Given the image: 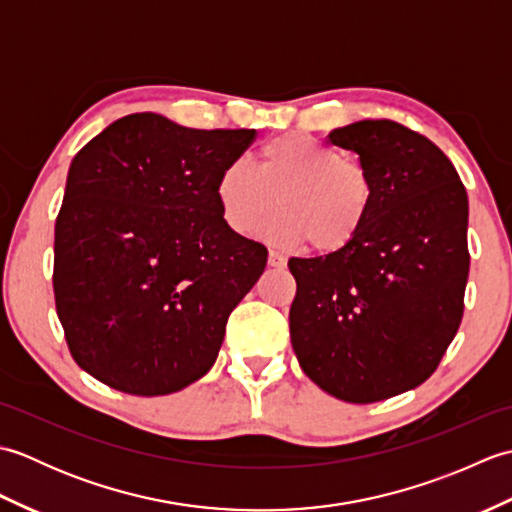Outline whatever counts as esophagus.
I'll return each mask as SVG.
<instances>
[{
  "instance_id": "34e87169",
  "label": "esophagus",
  "mask_w": 512,
  "mask_h": 512,
  "mask_svg": "<svg viewBox=\"0 0 512 512\" xmlns=\"http://www.w3.org/2000/svg\"><path fill=\"white\" fill-rule=\"evenodd\" d=\"M268 266L284 268L286 266V257L281 255V253H275V250H270V253H268Z\"/></svg>"
}]
</instances>
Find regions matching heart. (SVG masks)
I'll return each instance as SVG.
<instances>
[{"label": "heart", "instance_id": "heart-1", "mask_svg": "<svg viewBox=\"0 0 512 512\" xmlns=\"http://www.w3.org/2000/svg\"><path fill=\"white\" fill-rule=\"evenodd\" d=\"M215 198L224 224L237 235H255L266 217L281 209L262 237L275 246L310 242L317 253H336L363 231L374 209L376 187L361 160L308 134L268 140L255 165L233 160L222 169Z\"/></svg>", "mask_w": 512, "mask_h": 512}]
</instances>
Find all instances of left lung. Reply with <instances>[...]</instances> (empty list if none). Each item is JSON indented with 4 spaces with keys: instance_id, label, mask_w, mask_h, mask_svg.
Here are the masks:
<instances>
[{
    "instance_id": "1",
    "label": "left lung",
    "mask_w": 512,
    "mask_h": 512,
    "mask_svg": "<svg viewBox=\"0 0 512 512\" xmlns=\"http://www.w3.org/2000/svg\"><path fill=\"white\" fill-rule=\"evenodd\" d=\"M328 140L358 154L376 200L350 246L288 262L290 339L312 383L367 405L422 385L460 328L469 198L451 160L405 125L358 121Z\"/></svg>"
}]
</instances>
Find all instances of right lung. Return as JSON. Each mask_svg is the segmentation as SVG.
Masks as SVG:
<instances>
[{
    "label": "right lung",
    "instance_id": "obj_1",
    "mask_svg": "<svg viewBox=\"0 0 512 512\" xmlns=\"http://www.w3.org/2000/svg\"><path fill=\"white\" fill-rule=\"evenodd\" d=\"M255 129L129 114L74 156L54 224V303L70 354L107 387L165 396L213 367L268 250L222 220L215 184Z\"/></svg>",
    "mask_w": 512,
    "mask_h": 512
}]
</instances>
